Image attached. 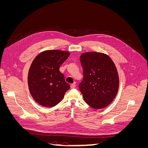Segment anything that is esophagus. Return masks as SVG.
<instances>
[{"label": "esophagus", "instance_id": "esophagus-1", "mask_svg": "<svg viewBox=\"0 0 148 148\" xmlns=\"http://www.w3.org/2000/svg\"><path fill=\"white\" fill-rule=\"evenodd\" d=\"M76 87V85L75 84H71V85H70V88H71V89H73V88H75Z\"/></svg>", "mask_w": 148, "mask_h": 148}]
</instances>
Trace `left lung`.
<instances>
[{
	"instance_id": "obj_1",
	"label": "left lung",
	"mask_w": 148,
	"mask_h": 148,
	"mask_svg": "<svg viewBox=\"0 0 148 148\" xmlns=\"http://www.w3.org/2000/svg\"><path fill=\"white\" fill-rule=\"evenodd\" d=\"M80 61L83 79L79 85L84 101L91 107L100 109L108 106L117 96L119 77L110 57L104 53H82Z\"/></svg>"
}]
</instances>
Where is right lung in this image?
I'll list each match as a JSON object with an SVG mask.
<instances>
[{
	"label": "right lung",
	"mask_w": 148,
	"mask_h": 148,
	"mask_svg": "<svg viewBox=\"0 0 148 148\" xmlns=\"http://www.w3.org/2000/svg\"><path fill=\"white\" fill-rule=\"evenodd\" d=\"M70 52L49 50L35 57L28 71L29 90L35 101L44 107H53L63 99L70 86L59 68Z\"/></svg>",
	"instance_id": "obj_1"
}]
</instances>
